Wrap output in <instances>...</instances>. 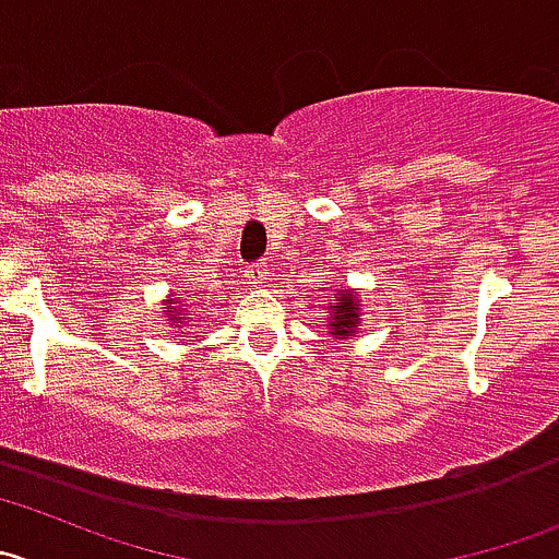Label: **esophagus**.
Instances as JSON below:
<instances>
[{
  "instance_id": "1",
  "label": "esophagus",
  "mask_w": 559,
  "mask_h": 559,
  "mask_svg": "<svg viewBox=\"0 0 559 559\" xmlns=\"http://www.w3.org/2000/svg\"><path fill=\"white\" fill-rule=\"evenodd\" d=\"M265 274H269V269H265L263 263H249V265H247V271H243V276H247V280H249V285L263 283Z\"/></svg>"
}]
</instances>
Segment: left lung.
Instances as JSON below:
<instances>
[{
	"label": "left lung",
	"mask_w": 559,
	"mask_h": 559,
	"mask_svg": "<svg viewBox=\"0 0 559 559\" xmlns=\"http://www.w3.org/2000/svg\"><path fill=\"white\" fill-rule=\"evenodd\" d=\"M329 305H332L329 307L332 310V321H329L332 334H337V337H354V326L362 321L359 318V310H362L359 299L350 290H334Z\"/></svg>",
	"instance_id": "left-lung-1"
}]
</instances>
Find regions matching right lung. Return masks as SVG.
Instances as JSON below:
<instances>
[{"instance_id":"add662e5","label":"right lung","mask_w":559,"mask_h":559,"mask_svg":"<svg viewBox=\"0 0 559 559\" xmlns=\"http://www.w3.org/2000/svg\"><path fill=\"white\" fill-rule=\"evenodd\" d=\"M164 312H167L169 321H173V323H183V321H180V307H178V301H175V299L167 301V310H164Z\"/></svg>"}]
</instances>
